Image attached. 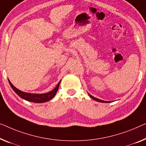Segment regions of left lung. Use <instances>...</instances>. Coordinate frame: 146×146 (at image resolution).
I'll list each match as a JSON object with an SVG mask.
<instances>
[{
	"label": "left lung",
	"instance_id": "obj_1",
	"mask_svg": "<svg viewBox=\"0 0 146 146\" xmlns=\"http://www.w3.org/2000/svg\"><path fill=\"white\" fill-rule=\"evenodd\" d=\"M88 95H89V96H90V97L91 98L93 99V100H94L95 101H97V102H102V103H108V102H110L104 101V100H102L98 99V98H95V97H94V96H92V95H90V94H88Z\"/></svg>",
	"mask_w": 146,
	"mask_h": 146
}]
</instances>
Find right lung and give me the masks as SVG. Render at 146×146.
<instances>
[{"mask_svg":"<svg viewBox=\"0 0 146 146\" xmlns=\"http://www.w3.org/2000/svg\"><path fill=\"white\" fill-rule=\"evenodd\" d=\"M8 81H9V84H10L12 88L19 97H21V98L24 99L27 101L35 102V103H43V102L50 100L51 99H52L55 96L56 93H57L60 83V81L58 83L57 86H56V88L49 92L44 93V94H31V93L25 92H23V91L19 90V89L16 88V87L11 83L9 79H8Z\"/></svg>","mask_w":146,"mask_h":146,"instance_id":"right-lung-1","label":"right lung"}]
</instances>
